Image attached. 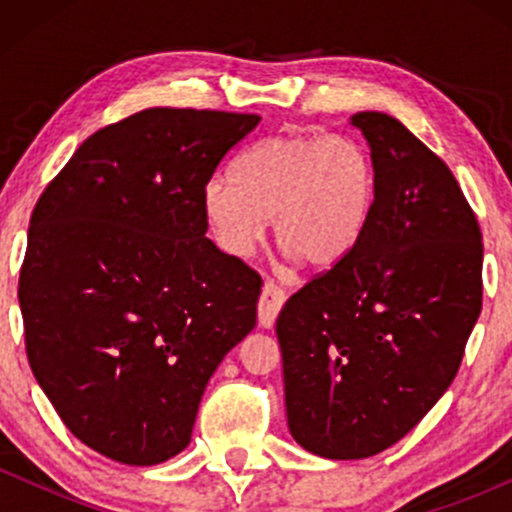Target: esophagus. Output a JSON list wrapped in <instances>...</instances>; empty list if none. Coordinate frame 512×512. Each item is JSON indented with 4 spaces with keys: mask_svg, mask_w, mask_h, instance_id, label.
Returning a JSON list of instances; mask_svg holds the SVG:
<instances>
[{
    "mask_svg": "<svg viewBox=\"0 0 512 512\" xmlns=\"http://www.w3.org/2000/svg\"><path fill=\"white\" fill-rule=\"evenodd\" d=\"M286 303V293L281 286H276L274 281H264L262 293H260V303H257V317H260L262 327H272L279 310L284 308Z\"/></svg>",
    "mask_w": 512,
    "mask_h": 512,
    "instance_id": "1",
    "label": "esophagus"
}]
</instances>
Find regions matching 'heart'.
<instances>
[{"label": "heart", "instance_id": "b5f03b06", "mask_svg": "<svg viewBox=\"0 0 512 512\" xmlns=\"http://www.w3.org/2000/svg\"><path fill=\"white\" fill-rule=\"evenodd\" d=\"M375 197L373 158L356 139L281 132L245 149L231 180L214 175L202 209L228 255H250L272 219L281 248L310 269H332L361 243Z\"/></svg>", "mask_w": 512, "mask_h": 512}]
</instances>
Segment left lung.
<instances>
[{
  "label": "left lung",
  "mask_w": 512,
  "mask_h": 512,
  "mask_svg": "<svg viewBox=\"0 0 512 512\" xmlns=\"http://www.w3.org/2000/svg\"><path fill=\"white\" fill-rule=\"evenodd\" d=\"M378 197L356 250L276 317L286 416L305 450L378 455L443 397L481 313V228L455 175L402 122L356 113Z\"/></svg>",
  "instance_id": "left-lung-1"
}]
</instances>
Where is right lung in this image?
<instances>
[{
  "label": "right lung",
  "mask_w": 512,
  "mask_h": 512,
  "mask_svg": "<svg viewBox=\"0 0 512 512\" xmlns=\"http://www.w3.org/2000/svg\"><path fill=\"white\" fill-rule=\"evenodd\" d=\"M257 122L142 110L91 134L35 202L28 363L64 426L110 460L185 450L211 373L255 327L262 276L204 238L202 190Z\"/></svg>",
  "instance_id": "1"
}]
</instances>
